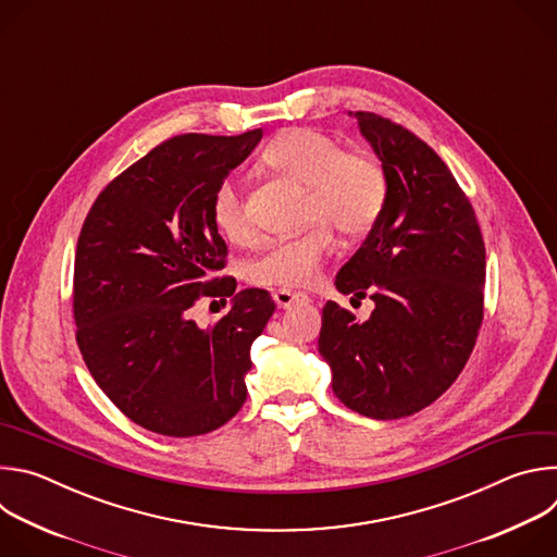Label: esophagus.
<instances>
[{"mask_svg": "<svg viewBox=\"0 0 557 557\" xmlns=\"http://www.w3.org/2000/svg\"><path fill=\"white\" fill-rule=\"evenodd\" d=\"M273 301L277 304V308H288L293 304H299V301H308V297L304 293H293V290H286V288H280L273 293Z\"/></svg>", "mask_w": 557, "mask_h": 557, "instance_id": "1", "label": "esophagus"}]
</instances>
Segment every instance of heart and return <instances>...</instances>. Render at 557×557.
I'll use <instances>...</instances> for the list:
<instances>
[{
	"instance_id": "1",
	"label": "heart",
	"mask_w": 557,
	"mask_h": 557,
	"mask_svg": "<svg viewBox=\"0 0 557 557\" xmlns=\"http://www.w3.org/2000/svg\"><path fill=\"white\" fill-rule=\"evenodd\" d=\"M264 161L308 187L306 222L314 224L297 235L269 240L251 262L249 275L267 286H312L335 249L329 224L355 237L372 228L383 213L387 200L385 172L372 156L344 151L333 136L308 127L280 134L267 147ZM211 215L226 240L235 245L253 240L256 226L233 181L218 185Z\"/></svg>"
}]
</instances>
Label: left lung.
Masks as SVG:
<instances>
[{"label": "left lung", "mask_w": 557, "mask_h": 557, "mask_svg": "<svg viewBox=\"0 0 557 557\" xmlns=\"http://www.w3.org/2000/svg\"><path fill=\"white\" fill-rule=\"evenodd\" d=\"M348 114L381 161L387 200L335 286L359 299L370 293L374 310L361 322L326 301L317 346L337 399L392 421L434 404L465 368L483 322L485 243L430 145L379 114Z\"/></svg>", "instance_id": "8db88e82"}]
</instances>
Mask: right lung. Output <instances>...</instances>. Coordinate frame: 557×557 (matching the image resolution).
Wrapping results in <instances>:
<instances>
[{
	"label": "right lung",
	"mask_w": 557,
	"mask_h": 557,
	"mask_svg": "<svg viewBox=\"0 0 557 557\" xmlns=\"http://www.w3.org/2000/svg\"><path fill=\"white\" fill-rule=\"evenodd\" d=\"M260 138L262 129L165 140L101 191L78 235V350L108 399L149 432L200 436L247 401L251 344L275 304L218 277L226 245L211 202ZM202 294L232 299L211 330L188 317Z\"/></svg>",
	"instance_id": "right-lung-1"
}]
</instances>
